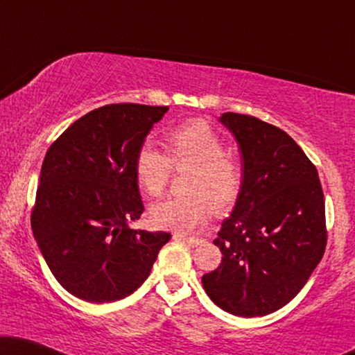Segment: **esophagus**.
I'll return each instance as SVG.
<instances>
[{
	"label": "esophagus",
	"instance_id": "obj_1",
	"mask_svg": "<svg viewBox=\"0 0 355 355\" xmlns=\"http://www.w3.org/2000/svg\"><path fill=\"white\" fill-rule=\"evenodd\" d=\"M174 239L186 242V244H189L191 247H197L203 242V239H198V237H186V236H181V234H174Z\"/></svg>",
	"mask_w": 355,
	"mask_h": 355
}]
</instances>
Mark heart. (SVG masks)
Returning <instances> with one entry per match:
<instances>
[{"instance_id": "1", "label": "heart", "mask_w": 355, "mask_h": 355, "mask_svg": "<svg viewBox=\"0 0 355 355\" xmlns=\"http://www.w3.org/2000/svg\"><path fill=\"white\" fill-rule=\"evenodd\" d=\"M163 155L152 144H145L135 155L134 173L137 184L148 196L157 197L166 189L171 161L174 166H192L186 179L187 193L166 198L152 207V220L163 230L191 232L216 211H226L241 193L242 169L225 153L220 135L203 121H189L164 139Z\"/></svg>"}]
</instances>
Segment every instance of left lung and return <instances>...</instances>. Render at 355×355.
I'll list each match as a JSON object with an SVG mask.
<instances>
[{
	"label": "left lung",
	"mask_w": 355,
	"mask_h": 355,
	"mask_svg": "<svg viewBox=\"0 0 355 355\" xmlns=\"http://www.w3.org/2000/svg\"><path fill=\"white\" fill-rule=\"evenodd\" d=\"M241 155L242 186L213 244L223 260L202 276L218 307L263 317L291 302L327 247L317 168L284 130L254 116L223 113Z\"/></svg>",
	"instance_id": "1"
}]
</instances>
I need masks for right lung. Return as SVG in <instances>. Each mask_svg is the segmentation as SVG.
Wrapping results in <instances>:
<instances>
[{"instance_id":"obj_1","label":"right lung","mask_w":355,"mask_h":355,"mask_svg":"<svg viewBox=\"0 0 355 355\" xmlns=\"http://www.w3.org/2000/svg\"><path fill=\"white\" fill-rule=\"evenodd\" d=\"M168 106L106 105L48 148L32 231L48 268L87 302L128 297L148 278L169 232L132 230L144 211L135 155Z\"/></svg>"}]
</instances>
